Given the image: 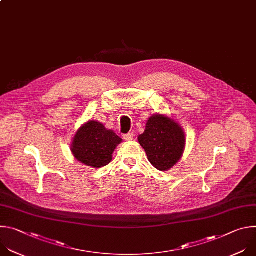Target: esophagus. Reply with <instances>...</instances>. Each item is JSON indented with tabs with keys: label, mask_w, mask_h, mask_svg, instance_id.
Segmentation results:
<instances>
[{
	"label": "esophagus",
	"mask_w": 256,
	"mask_h": 256,
	"mask_svg": "<svg viewBox=\"0 0 256 256\" xmlns=\"http://www.w3.org/2000/svg\"><path fill=\"white\" fill-rule=\"evenodd\" d=\"M134 132H128V134H124V140H132V138H134Z\"/></svg>",
	"instance_id": "34e87169"
}]
</instances>
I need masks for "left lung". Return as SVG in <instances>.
I'll return each instance as SVG.
<instances>
[{
  "label": "left lung",
  "instance_id": "left-lung-1",
  "mask_svg": "<svg viewBox=\"0 0 256 256\" xmlns=\"http://www.w3.org/2000/svg\"><path fill=\"white\" fill-rule=\"evenodd\" d=\"M150 163L160 171L172 168L186 147L184 130L174 120L156 114L149 118L144 134L138 138Z\"/></svg>",
  "mask_w": 256,
  "mask_h": 256
}]
</instances>
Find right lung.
Here are the masks:
<instances>
[{
  "instance_id": "add662e5",
  "label": "right lung",
  "mask_w": 256,
  "mask_h": 256,
  "mask_svg": "<svg viewBox=\"0 0 256 256\" xmlns=\"http://www.w3.org/2000/svg\"><path fill=\"white\" fill-rule=\"evenodd\" d=\"M122 138L112 130L94 120L85 124L72 140V152L81 163L101 168L110 163L112 153Z\"/></svg>"
}]
</instances>
